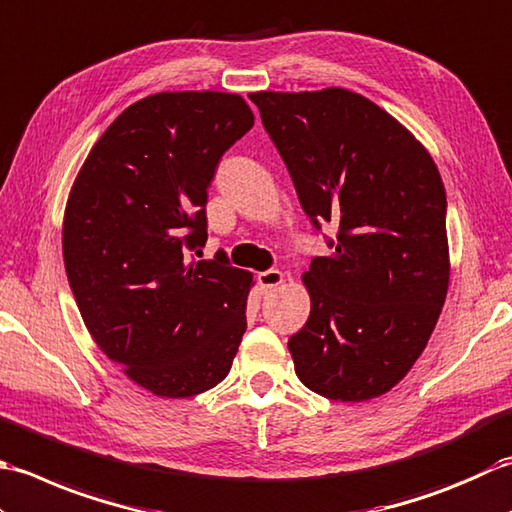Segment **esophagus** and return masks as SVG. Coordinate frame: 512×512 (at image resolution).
<instances>
[{
	"label": "esophagus",
	"instance_id": "esophagus-1",
	"mask_svg": "<svg viewBox=\"0 0 512 512\" xmlns=\"http://www.w3.org/2000/svg\"><path fill=\"white\" fill-rule=\"evenodd\" d=\"M283 280H285V274L280 269H269V271H263V274H258V285L263 291L276 289L278 285H283Z\"/></svg>",
	"mask_w": 512,
	"mask_h": 512
}]
</instances>
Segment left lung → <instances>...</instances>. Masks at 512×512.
<instances>
[{
    "instance_id": "8db88e82",
    "label": "left lung",
    "mask_w": 512,
    "mask_h": 512,
    "mask_svg": "<svg viewBox=\"0 0 512 512\" xmlns=\"http://www.w3.org/2000/svg\"><path fill=\"white\" fill-rule=\"evenodd\" d=\"M305 214L338 225L302 274L311 311L289 338L300 382L338 402L391 391L429 342L451 276L446 192L429 150L344 88L249 95Z\"/></svg>"
}]
</instances>
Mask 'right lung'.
I'll use <instances>...</instances> for the list:
<instances>
[{
    "label": "right lung",
    "instance_id": "obj_1",
    "mask_svg": "<svg viewBox=\"0 0 512 512\" xmlns=\"http://www.w3.org/2000/svg\"><path fill=\"white\" fill-rule=\"evenodd\" d=\"M254 125L236 92H156L114 119L70 187L61 249L99 349L159 398H192L232 369L254 276L207 241V187Z\"/></svg>",
    "mask_w": 512,
    "mask_h": 512
}]
</instances>
